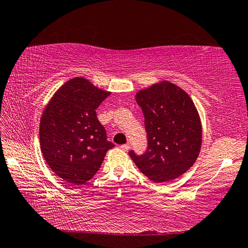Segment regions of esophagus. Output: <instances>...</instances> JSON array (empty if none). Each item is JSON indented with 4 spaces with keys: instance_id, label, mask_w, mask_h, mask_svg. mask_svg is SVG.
<instances>
[{
    "instance_id": "obj_1",
    "label": "esophagus",
    "mask_w": 248,
    "mask_h": 248,
    "mask_svg": "<svg viewBox=\"0 0 248 248\" xmlns=\"http://www.w3.org/2000/svg\"><path fill=\"white\" fill-rule=\"evenodd\" d=\"M120 148H121V149H123V150H124V151H128V150L130 149V145H128V144L121 145V146H120Z\"/></svg>"
}]
</instances>
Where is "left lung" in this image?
I'll list each match as a JSON object with an SVG mask.
<instances>
[{"instance_id":"1","label":"left lung","mask_w":248,"mask_h":248,"mask_svg":"<svg viewBox=\"0 0 248 248\" xmlns=\"http://www.w3.org/2000/svg\"><path fill=\"white\" fill-rule=\"evenodd\" d=\"M145 117L148 148L129 155L150 180L163 183L180 177L196 162L202 141L197 108L182 88L168 81L155 83L135 96Z\"/></svg>"}]
</instances>
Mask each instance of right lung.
I'll return each instance as SVG.
<instances>
[{
  "mask_svg": "<svg viewBox=\"0 0 248 248\" xmlns=\"http://www.w3.org/2000/svg\"><path fill=\"white\" fill-rule=\"evenodd\" d=\"M109 94L77 77L46 104L39 125L40 148L46 164L66 183L78 186L91 180L114 147L96 113Z\"/></svg>",
  "mask_w": 248,
  "mask_h": 248,
  "instance_id": "add662e5",
  "label": "right lung"
}]
</instances>
